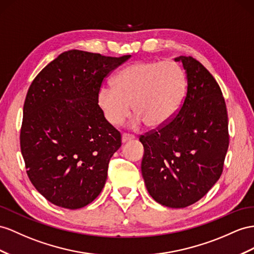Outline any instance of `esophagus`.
Wrapping results in <instances>:
<instances>
[{"instance_id":"34e87169","label":"esophagus","mask_w":254,"mask_h":254,"mask_svg":"<svg viewBox=\"0 0 254 254\" xmlns=\"http://www.w3.org/2000/svg\"><path fill=\"white\" fill-rule=\"evenodd\" d=\"M135 138V136L133 134H128V133H123L122 134V142H127L128 140H132Z\"/></svg>"}]
</instances>
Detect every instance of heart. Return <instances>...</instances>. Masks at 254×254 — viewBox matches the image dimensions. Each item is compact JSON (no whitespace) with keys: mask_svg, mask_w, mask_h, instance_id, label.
Here are the masks:
<instances>
[{"mask_svg":"<svg viewBox=\"0 0 254 254\" xmlns=\"http://www.w3.org/2000/svg\"><path fill=\"white\" fill-rule=\"evenodd\" d=\"M186 75L173 61H139L120 70L113 87H103L99 104L106 119L114 126L136 114L133 125L141 122L157 127L170 121L184 101Z\"/></svg>","mask_w":254,"mask_h":254,"instance_id":"b5f03b06","label":"heart"}]
</instances>
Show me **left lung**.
Wrapping results in <instances>:
<instances>
[{
    "label": "left lung",
    "instance_id": "obj_1",
    "mask_svg": "<svg viewBox=\"0 0 254 254\" xmlns=\"http://www.w3.org/2000/svg\"><path fill=\"white\" fill-rule=\"evenodd\" d=\"M175 60L186 69V95L170 121L139 136L141 174L155 201L185 208L207 194L223 172L229 119L222 91L204 65L190 56Z\"/></svg>",
    "mask_w": 254,
    "mask_h": 254
}]
</instances>
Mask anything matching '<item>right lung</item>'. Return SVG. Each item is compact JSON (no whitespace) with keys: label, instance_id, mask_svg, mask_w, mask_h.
<instances>
[{"label":"right lung","instance_id":"right-lung-1","mask_svg":"<svg viewBox=\"0 0 254 254\" xmlns=\"http://www.w3.org/2000/svg\"><path fill=\"white\" fill-rule=\"evenodd\" d=\"M129 58L68 50L32 81L20 148L31 183L50 203L78 209L105 186L121 134L104 117L99 93L105 78Z\"/></svg>","mask_w":254,"mask_h":254}]
</instances>
